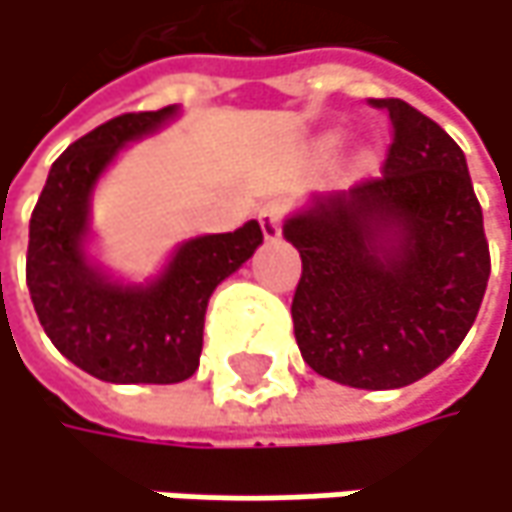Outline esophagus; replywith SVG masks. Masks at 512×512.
I'll return each instance as SVG.
<instances>
[{
    "instance_id": "esophagus-1",
    "label": "esophagus",
    "mask_w": 512,
    "mask_h": 512,
    "mask_svg": "<svg viewBox=\"0 0 512 512\" xmlns=\"http://www.w3.org/2000/svg\"><path fill=\"white\" fill-rule=\"evenodd\" d=\"M258 218H261V230H264V236H267V239H279V236H282L285 206H282L279 200L264 203V206H261V212H258Z\"/></svg>"
}]
</instances>
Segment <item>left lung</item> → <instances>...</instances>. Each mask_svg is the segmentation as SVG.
<instances>
[{"label": "left lung", "mask_w": 512, "mask_h": 512, "mask_svg": "<svg viewBox=\"0 0 512 512\" xmlns=\"http://www.w3.org/2000/svg\"><path fill=\"white\" fill-rule=\"evenodd\" d=\"M381 179L315 191L285 218L300 251L294 336L324 378L399 390L435 372L468 336L489 282L483 212L465 152L399 98Z\"/></svg>", "instance_id": "1"}]
</instances>
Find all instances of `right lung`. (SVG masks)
<instances>
[{"instance_id": "right-lung-1", "label": "right lung", "mask_w": 512, "mask_h": 512, "mask_svg": "<svg viewBox=\"0 0 512 512\" xmlns=\"http://www.w3.org/2000/svg\"><path fill=\"white\" fill-rule=\"evenodd\" d=\"M179 104L116 116L50 167L29 221L26 285L35 315L65 360L107 384H179L200 366L212 291L264 242L258 221L173 245L164 267L131 282L95 258L92 197L128 143L158 134Z\"/></svg>"}]
</instances>
